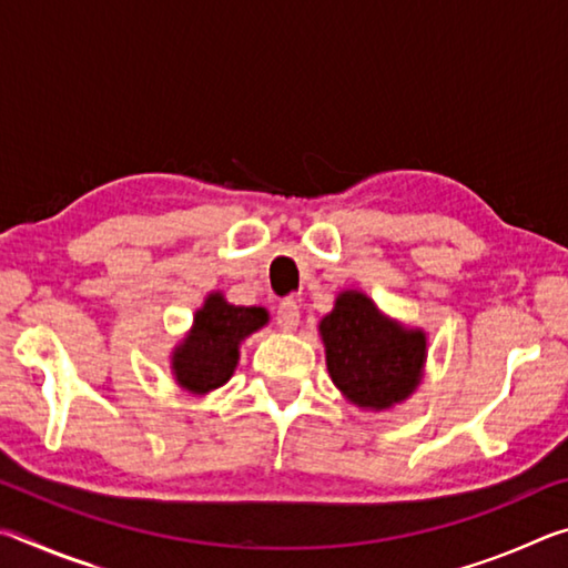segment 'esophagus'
<instances>
[{
  "label": "esophagus",
  "mask_w": 568,
  "mask_h": 568,
  "mask_svg": "<svg viewBox=\"0 0 568 568\" xmlns=\"http://www.w3.org/2000/svg\"><path fill=\"white\" fill-rule=\"evenodd\" d=\"M277 325H281V331L291 333L297 328V323H301V305L295 301H283L277 305Z\"/></svg>",
  "instance_id": "obj_1"
}]
</instances>
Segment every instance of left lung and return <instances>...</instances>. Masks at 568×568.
<instances>
[{"instance_id":"8db88e82","label":"left lung","mask_w":568,"mask_h":568,"mask_svg":"<svg viewBox=\"0 0 568 568\" xmlns=\"http://www.w3.org/2000/svg\"><path fill=\"white\" fill-rule=\"evenodd\" d=\"M318 333L333 386L361 410H390L420 386L428 333L390 318L363 291H341Z\"/></svg>"}]
</instances>
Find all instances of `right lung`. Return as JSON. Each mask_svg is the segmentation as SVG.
<instances>
[{
  "instance_id": "add662e5",
  "label": "right lung",
  "mask_w": 568,
  "mask_h": 568,
  "mask_svg": "<svg viewBox=\"0 0 568 568\" xmlns=\"http://www.w3.org/2000/svg\"><path fill=\"white\" fill-rule=\"evenodd\" d=\"M271 313L261 305H233L223 291L207 293L205 303L192 315V325L170 353V371L182 390L207 396L233 378L240 345L265 328Z\"/></svg>"
}]
</instances>
